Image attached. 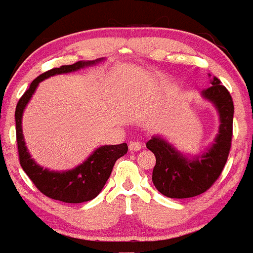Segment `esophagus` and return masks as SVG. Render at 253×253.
Returning <instances> with one entry per match:
<instances>
[{
	"label": "esophagus",
	"instance_id": "34e87169",
	"mask_svg": "<svg viewBox=\"0 0 253 253\" xmlns=\"http://www.w3.org/2000/svg\"><path fill=\"white\" fill-rule=\"evenodd\" d=\"M128 147L129 151H139L141 149V143H139V141H130Z\"/></svg>",
	"mask_w": 253,
	"mask_h": 253
}]
</instances>
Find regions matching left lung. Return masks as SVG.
<instances>
[{"label": "left lung", "mask_w": 253, "mask_h": 253, "mask_svg": "<svg viewBox=\"0 0 253 253\" xmlns=\"http://www.w3.org/2000/svg\"><path fill=\"white\" fill-rule=\"evenodd\" d=\"M211 84L202 90V96L215 106L220 126L215 141L207 152L188 158L161 136H152L146 143L156 156L152 182L164 196L188 199L205 193L219 178L227 162L233 134V101L219 78H211Z\"/></svg>", "instance_id": "obj_1"}]
</instances>
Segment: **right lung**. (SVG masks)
Here are the masks:
<instances>
[{"label":"right lung","instance_id":"right-lung-1","mask_svg":"<svg viewBox=\"0 0 253 253\" xmlns=\"http://www.w3.org/2000/svg\"><path fill=\"white\" fill-rule=\"evenodd\" d=\"M102 59L90 60V62H77L71 65H63L43 72L31 83L30 88L25 91L17 102L15 109V125H16V143L19 150V159L26 175L31 178L34 185L43 195L50 199L66 203H82L95 199L101 193L106 184L107 179L112 173L115 162L120 157L126 155L128 146L126 143L120 145H104L94 151L92 155L83 164L78 165L72 170L68 171H51L42 169L38 165L26 147L24 134H22V114L30 102L32 95L36 91L38 84L46 78L54 75L69 74L94 65Z\"/></svg>","mask_w":253,"mask_h":253}]
</instances>
